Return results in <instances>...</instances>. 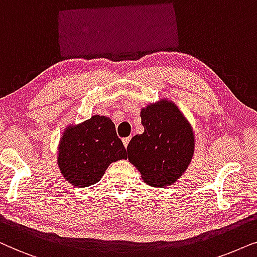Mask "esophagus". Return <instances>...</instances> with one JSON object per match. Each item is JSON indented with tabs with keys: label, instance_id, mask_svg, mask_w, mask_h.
Masks as SVG:
<instances>
[{
	"label": "esophagus",
	"instance_id": "1",
	"mask_svg": "<svg viewBox=\"0 0 257 257\" xmlns=\"http://www.w3.org/2000/svg\"><path fill=\"white\" fill-rule=\"evenodd\" d=\"M122 142H123V146H124L126 148V147H128V145H129V142H131V138H124L122 140Z\"/></svg>",
	"mask_w": 257,
	"mask_h": 257
}]
</instances>
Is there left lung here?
Returning <instances> with one entry per match:
<instances>
[{
  "mask_svg": "<svg viewBox=\"0 0 257 257\" xmlns=\"http://www.w3.org/2000/svg\"><path fill=\"white\" fill-rule=\"evenodd\" d=\"M143 134L131 140L129 162L153 187H168L182 176L194 155L190 123L173 101L161 100L141 110Z\"/></svg>",
  "mask_w": 257,
  "mask_h": 257,
  "instance_id": "8db88e82",
  "label": "left lung"
}]
</instances>
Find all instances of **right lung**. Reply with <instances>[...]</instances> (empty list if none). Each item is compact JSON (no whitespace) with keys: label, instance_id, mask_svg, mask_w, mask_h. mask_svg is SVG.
I'll return each instance as SVG.
<instances>
[{"label":"right lung","instance_id":"1","mask_svg":"<svg viewBox=\"0 0 257 257\" xmlns=\"http://www.w3.org/2000/svg\"><path fill=\"white\" fill-rule=\"evenodd\" d=\"M124 159L126 150L107 116L68 125L61 136L57 164L64 179L78 188L97 183L109 164Z\"/></svg>","mask_w":257,"mask_h":257}]
</instances>
